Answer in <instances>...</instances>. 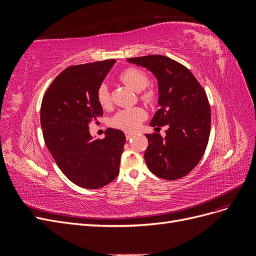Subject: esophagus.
Masks as SVG:
<instances>
[{
  "label": "esophagus",
  "mask_w": 256,
  "mask_h": 256,
  "mask_svg": "<svg viewBox=\"0 0 256 256\" xmlns=\"http://www.w3.org/2000/svg\"><path fill=\"white\" fill-rule=\"evenodd\" d=\"M134 132H126V138H127V140H130L131 138H134Z\"/></svg>",
  "instance_id": "obj_1"
}]
</instances>
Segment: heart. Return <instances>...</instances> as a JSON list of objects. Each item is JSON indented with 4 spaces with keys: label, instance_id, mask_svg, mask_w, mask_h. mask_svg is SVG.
I'll return each mask as SVG.
<instances>
[{
    "label": "heart",
    "instance_id": "b5f03b06",
    "mask_svg": "<svg viewBox=\"0 0 256 256\" xmlns=\"http://www.w3.org/2000/svg\"><path fill=\"white\" fill-rule=\"evenodd\" d=\"M120 80L125 83L127 86L132 88L136 92H141V99L145 102H152L156 99V92L154 90H144L145 88L150 83L148 74L143 69L129 67L126 68L120 74ZM96 98L98 104L104 109L109 108L111 104L110 90L106 84H102L97 90ZM146 118V112L141 108H132V109L120 110L116 113L112 120L111 125L114 128L122 129L125 131H134L136 130L142 122Z\"/></svg>",
    "mask_w": 256,
    "mask_h": 256
}]
</instances>
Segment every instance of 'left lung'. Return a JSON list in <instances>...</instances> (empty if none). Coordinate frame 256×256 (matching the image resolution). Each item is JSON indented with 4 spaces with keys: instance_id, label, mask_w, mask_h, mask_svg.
I'll return each mask as SVG.
<instances>
[{
    "instance_id": "left-lung-1",
    "label": "left lung",
    "mask_w": 256,
    "mask_h": 256,
    "mask_svg": "<svg viewBox=\"0 0 256 256\" xmlns=\"http://www.w3.org/2000/svg\"><path fill=\"white\" fill-rule=\"evenodd\" d=\"M127 60L156 76L160 109L150 126H166L164 138L146 134V164L162 180H180L196 166L208 144L212 114L206 92L187 67L168 56L154 54Z\"/></svg>"
}]
</instances>
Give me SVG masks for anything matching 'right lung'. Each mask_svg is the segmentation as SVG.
<instances>
[{
  "mask_svg": "<svg viewBox=\"0 0 256 256\" xmlns=\"http://www.w3.org/2000/svg\"><path fill=\"white\" fill-rule=\"evenodd\" d=\"M115 62L69 66L53 80L42 102L44 143L63 174L85 189L102 188L120 173L126 142L122 131L108 128L102 140L90 134V124L104 113L97 90Z\"/></svg>",
  "mask_w": 256,
  "mask_h": 256,
  "instance_id": "obj_1",
  "label": "right lung"
}]
</instances>
